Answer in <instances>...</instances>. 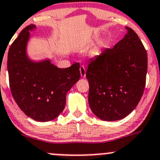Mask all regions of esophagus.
Wrapping results in <instances>:
<instances>
[{
	"label": "esophagus",
	"mask_w": 160,
	"mask_h": 160,
	"mask_svg": "<svg viewBox=\"0 0 160 160\" xmlns=\"http://www.w3.org/2000/svg\"><path fill=\"white\" fill-rule=\"evenodd\" d=\"M80 76H81V77H86V70H85L84 66H81V67H80Z\"/></svg>",
	"instance_id": "34e87169"
}]
</instances>
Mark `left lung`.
Wrapping results in <instances>:
<instances>
[{
  "label": "left lung",
  "mask_w": 160,
  "mask_h": 160,
  "mask_svg": "<svg viewBox=\"0 0 160 160\" xmlns=\"http://www.w3.org/2000/svg\"><path fill=\"white\" fill-rule=\"evenodd\" d=\"M124 38L112 49L91 58L86 77L88 102L101 120H121L138 105L146 86L147 52L138 35L125 27Z\"/></svg>",
  "instance_id": "left-lung-1"
}]
</instances>
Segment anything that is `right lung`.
<instances>
[{
    "mask_svg": "<svg viewBox=\"0 0 160 160\" xmlns=\"http://www.w3.org/2000/svg\"><path fill=\"white\" fill-rule=\"evenodd\" d=\"M24 28L11 46L8 71L12 96L26 115L35 121L49 122L57 118L66 105L67 93L80 77V63L59 68L49 58L35 60L28 53L31 32Z\"/></svg>",
    "mask_w": 160,
    "mask_h": 160,
    "instance_id": "1",
    "label": "right lung"
}]
</instances>
